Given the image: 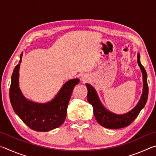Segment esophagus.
Returning a JSON list of instances; mask_svg holds the SVG:
<instances>
[{
	"label": "esophagus",
	"mask_w": 156,
	"mask_h": 156,
	"mask_svg": "<svg viewBox=\"0 0 156 156\" xmlns=\"http://www.w3.org/2000/svg\"><path fill=\"white\" fill-rule=\"evenodd\" d=\"M82 80H83V81H86V78H84V77H83L82 78Z\"/></svg>",
	"instance_id": "1"
}]
</instances>
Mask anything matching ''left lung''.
Instances as JSON below:
<instances>
[{
	"mask_svg": "<svg viewBox=\"0 0 156 156\" xmlns=\"http://www.w3.org/2000/svg\"><path fill=\"white\" fill-rule=\"evenodd\" d=\"M140 54H138V63L141 72L142 73V79H143V89L140 99L136 106L128 113L122 115H118L108 111L100 102L98 94L95 89L91 84L86 83L87 87V100L94 109V116L97 122L100 125L107 129H120L129 126L133 122L137 116L143 109L147 101L148 94H149V87L147 84V74L143 66L141 65L140 60Z\"/></svg>",
	"mask_w": 156,
	"mask_h": 156,
	"instance_id": "8db88e82",
	"label": "left lung"
}]
</instances>
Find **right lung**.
<instances>
[{"label":"right lung","mask_w":156,"mask_h":156,"mask_svg":"<svg viewBox=\"0 0 156 156\" xmlns=\"http://www.w3.org/2000/svg\"><path fill=\"white\" fill-rule=\"evenodd\" d=\"M22 56L23 53L12 75L9 99L13 109L23 122L34 131L47 132L58 127L65 122L73 89L80 80L75 78L66 82L54 98L48 102L31 101L23 96L19 87L18 78Z\"/></svg>","instance_id":"right-lung-1"}]
</instances>
